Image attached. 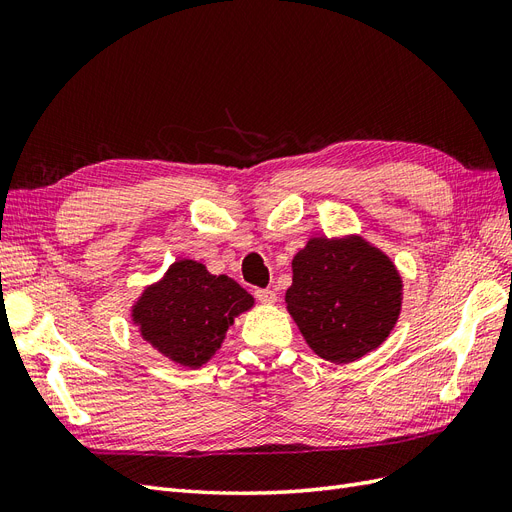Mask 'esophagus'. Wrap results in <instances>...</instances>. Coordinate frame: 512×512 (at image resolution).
Returning a JSON list of instances; mask_svg holds the SVG:
<instances>
[{"label": "esophagus", "instance_id": "1", "mask_svg": "<svg viewBox=\"0 0 512 512\" xmlns=\"http://www.w3.org/2000/svg\"><path fill=\"white\" fill-rule=\"evenodd\" d=\"M254 294H256V299H258L260 303H265V305H271V303H275V299H277V294H275L271 288H258Z\"/></svg>", "mask_w": 512, "mask_h": 512}]
</instances>
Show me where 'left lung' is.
I'll list each match as a JSON object with an SVG mask.
<instances>
[{"label":"left lung","mask_w":512,"mask_h":512,"mask_svg":"<svg viewBox=\"0 0 512 512\" xmlns=\"http://www.w3.org/2000/svg\"><path fill=\"white\" fill-rule=\"evenodd\" d=\"M404 303V280L378 245L348 232L309 237L292 256L286 309L320 359L352 363L380 348Z\"/></svg>","instance_id":"left-lung-1"}]
</instances>
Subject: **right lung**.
Returning a JSON list of instances; mask_svg holds the SVG:
<instances>
[{"label": "right lung", "mask_w": 512, "mask_h": 512, "mask_svg": "<svg viewBox=\"0 0 512 512\" xmlns=\"http://www.w3.org/2000/svg\"><path fill=\"white\" fill-rule=\"evenodd\" d=\"M252 307L254 297L232 277L213 275L203 262L179 258L134 299L130 320L168 361L198 369L213 359L226 331Z\"/></svg>", "instance_id": "1"}]
</instances>
